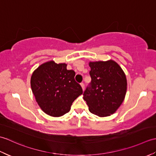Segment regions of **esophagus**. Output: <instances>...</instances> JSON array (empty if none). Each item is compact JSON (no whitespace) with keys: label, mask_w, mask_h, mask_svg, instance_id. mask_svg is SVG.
Masks as SVG:
<instances>
[{"label":"esophagus","mask_w":156,"mask_h":156,"mask_svg":"<svg viewBox=\"0 0 156 156\" xmlns=\"http://www.w3.org/2000/svg\"><path fill=\"white\" fill-rule=\"evenodd\" d=\"M80 85H81V87H82V90H84V88H85V87H84V84L83 83V82H82V83H80Z\"/></svg>","instance_id":"34e87169"}]
</instances>
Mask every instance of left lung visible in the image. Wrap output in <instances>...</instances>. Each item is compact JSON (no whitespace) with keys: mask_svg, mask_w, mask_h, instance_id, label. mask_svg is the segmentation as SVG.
<instances>
[{"mask_svg":"<svg viewBox=\"0 0 156 156\" xmlns=\"http://www.w3.org/2000/svg\"><path fill=\"white\" fill-rule=\"evenodd\" d=\"M91 82L84 92L89 111L98 117L113 114L124 101L127 90L125 73L115 62H90Z\"/></svg>","mask_w":156,"mask_h":156,"instance_id":"obj_1","label":"left lung"}]
</instances>
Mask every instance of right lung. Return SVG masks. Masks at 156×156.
Returning <instances> with one entry per match:
<instances>
[{
	"mask_svg": "<svg viewBox=\"0 0 156 156\" xmlns=\"http://www.w3.org/2000/svg\"><path fill=\"white\" fill-rule=\"evenodd\" d=\"M66 66L53 61L46 62L31 76V87L36 101L43 111L51 117L68 112L72 102L83 92L74 79L75 72L68 70Z\"/></svg>",
	"mask_w": 156,
	"mask_h": 156,
	"instance_id": "obj_1",
	"label": "right lung"
}]
</instances>
